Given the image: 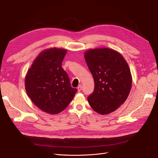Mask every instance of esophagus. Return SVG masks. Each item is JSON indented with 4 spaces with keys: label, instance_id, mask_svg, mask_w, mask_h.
<instances>
[{
    "label": "esophagus",
    "instance_id": "obj_1",
    "mask_svg": "<svg viewBox=\"0 0 158 158\" xmlns=\"http://www.w3.org/2000/svg\"><path fill=\"white\" fill-rule=\"evenodd\" d=\"M78 92H80V91H81V89H82V87H81V85H78Z\"/></svg>",
    "mask_w": 158,
    "mask_h": 158
}]
</instances>
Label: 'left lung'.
Listing matches in <instances>:
<instances>
[{
  "label": "left lung",
  "instance_id": "1",
  "mask_svg": "<svg viewBox=\"0 0 158 158\" xmlns=\"http://www.w3.org/2000/svg\"><path fill=\"white\" fill-rule=\"evenodd\" d=\"M84 56L94 81L88 102L99 114H109L129 95L132 83L129 66L121 54L109 48L88 50Z\"/></svg>",
  "mask_w": 158,
  "mask_h": 158
}]
</instances>
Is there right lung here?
<instances>
[{"instance_id":"right-lung-1","label":"right lung","mask_w":158,"mask_h":158,"mask_svg":"<svg viewBox=\"0 0 158 158\" xmlns=\"http://www.w3.org/2000/svg\"><path fill=\"white\" fill-rule=\"evenodd\" d=\"M66 53L64 48L44 50L37 56L25 77L28 96L37 107L50 114L64 110L78 91L71 87L68 74L61 67Z\"/></svg>"}]
</instances>
